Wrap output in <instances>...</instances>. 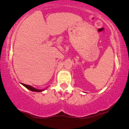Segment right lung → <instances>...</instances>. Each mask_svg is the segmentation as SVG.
Listing matches in <instances>:
<instances>
[{
	"label": "right lung",
	"mask_w": 129,
	"mask_h": 129,
	"mask_svg": "<svg viewBox=\"0 0 129 129\" xmlns=\"http://www.w3.org/2000/svg\"><path fill=\"white\" fill-rule=\"evenodd\" d=\"M23 86H25L26 88H27V89H29V90H30V91H35V92H41V91H44V90L43 89H37L36 88L32 87V86H30V85H26V84H24V83H21Z\"/></svg>",
	"instance_id": "right-lung-1"
}]
</instances>
